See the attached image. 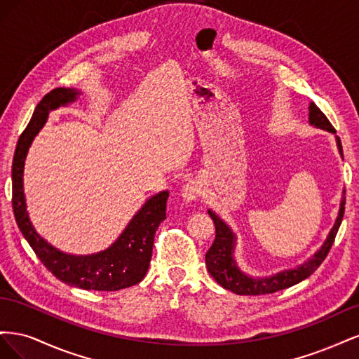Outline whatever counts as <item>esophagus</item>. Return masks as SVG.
<instances>
[{"instance_id": "esophagus-1", "label": "esophagus", "mask_w": 359, "mask_h": 359, "mask_svg": "<svg viewBox=\"0 0 359 359\" xmlns=\"http://www.w3.org/2000/svg\"><path fill=\"white\" fill-rule=\"evenodd\" d=\"M202 193H203V186L199 181H189L187 184H184L182 187V198L186 202L196 201Z\"/></svg>"}]
</instances>
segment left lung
Instances as JSON below:
<instances>
[{"label": "left lung", "instance_id": "8db88e82", "mask_svg": "<svg viewBox=\"0 0 359 359\" xmlns=\"http://www.w3.org/2000/svg\"><path fill=\"white\" fill-rule=\"evenodd\" d=\"M309 121L311 126L327 130L330 133H335V128L330 123V119L325 116V114L319 109V107L310 103L309 106ZM337 140V147H339V153L343 157V148L340 137L335 136ZM344 194V191H343ZM344 203L346 199L343 196L340 202V210H339V217L332 226V229L330 235L327 236V240L322 244V247L318 250L316 253L311 259H309L307 262H304L302 265L293 268V269H285L281 273H277L274 276L269 277H252L238 268L236 260L233 257L235 255V244H236V236L232 232V229L227 226L219 215L208 210V214L212 219L215 224V240L212 245L210 247L208 252L205 255V264L206 268H208L210 274L214 277V280L223 286L224 289L231 290L236 295H266V293H274L277 290H283L287 289L293 285H298L299 281L306 280L310 277L314 271H316L320 264L325 260V257L328 256L330 250L334 244L335 235L339 232V227L343 220V214H344Z\"/></svg>", "mask_w": 359, "mask_h": 359}]
</instances>
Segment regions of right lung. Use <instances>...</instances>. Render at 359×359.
<instances>
[{
    "mask_svg": "<svg viewBox=\"0 0 359 359\" xmlns=\"http://www.w3.org/2000/svg\"><path fill=\"white\" fill-rule=\"evenodd\" d=\"M79 94L74 88H55L48 93L37 104L31 121L20 135L12 166L13 212L20 232L41 264L62 283L85 290H119L137 285L147 274L153 256L156 231L166 219L168 190L149 198L109 248L88 256L62 253L43 240L31 224L27 211L24 165L28 148L40 128L48 121L49 112L74 102Z\"/></svg>",
    "mask_w": 359,
    "mask_h": 359,
    "instance_id": "right-lung-1",
    "label": "right lung"
}]
</instances>
